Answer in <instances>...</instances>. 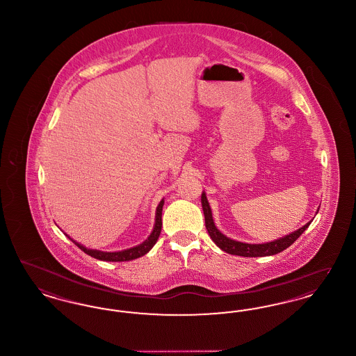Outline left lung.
Returning a JSON list of instances; mask_svg holds the SVG:
<instances>
[{"label":"left lung","mask_w":356,"mask_h":356,"mask_svg":"<svg viewBox=\"0 0 356 356\" xmlns=\"http://www.w3.org/2000/svg\"><path fill=\"white\" fill-rule=\"evenodd\" d=\"M202 205H203L204 218H205V228L209 234L211 238L215 241V244L225 251L227 254H237V256H244V257H261V256H271V254H279L282 251H284L291 244H293L298 237L300 236L305 229L308 228V225L311 224L307 222L302 228H299L298 231L289 234L287 236L280 237L277 240H273L270 243H263V244H248V243H241L232 240L229 237L222 235L220 231L216 228L213 219H212V211L209 203L207 200L205 192L202 193Z\"/></svg>","instance_id":"8db88e82"}]
</instances>
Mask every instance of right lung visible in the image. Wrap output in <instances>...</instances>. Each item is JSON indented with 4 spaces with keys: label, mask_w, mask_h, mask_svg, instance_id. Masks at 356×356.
Segmentation results:
<instances>
[{
    "label": "right lung",
    "mask_w": 356,
    "mask_h": 356,
    "mask_svg": "<svg viewBox=\"0 0 356 356\" xmlns=\"http://www.w3.org/2000/svg\"><path fill=\"white\" fill-rule=\"evenodd\" d=\"M163 205H164V200H161L160 204L157 205V209H156V220H154V227H153L152 234L148 236V238L145 241H143L141 244L132 247L129 250H124V251H119V252H102L99 250H89L84 247L83 244L74 241L73 238L67 235V236L81 250L84 251L85 254L95 257V259H99V260H104V261H128V260H134L137 259L140 256H144L145 254H148L151 250H152L153 245L156 244L157 238L160 236V232H161V225H163V221H161V212H163Z\"/></svg>",
    "instance_id": "add662e5"
}]
</instances>
